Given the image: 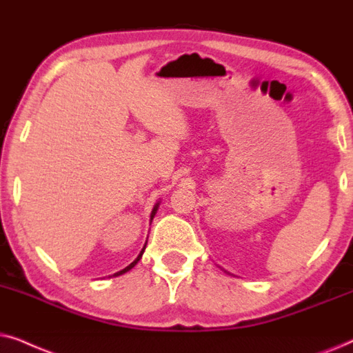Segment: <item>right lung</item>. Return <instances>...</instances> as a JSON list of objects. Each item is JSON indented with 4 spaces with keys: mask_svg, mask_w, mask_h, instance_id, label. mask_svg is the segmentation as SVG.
Listing matches in <instances>:
<instances>
[{
    "mask_svg": "<svg viewBox=\"0 0 353 353\" xmlns=\"http://www.w3.org/2000/svg\"><path fill=\"white\" fill-rule=\"evenodd\" d=\"M158 206H159V203H157V205H154L153 206V211H152V219L154 218V214H157V210H158ZM143 250H145V247L142 248V252H140V255L137 256V258H135V260L132 261V263H130V265L129 266H125L124 268V270H122V271H117V272H114V274H112V276H119V274H124V272H128L129 270H132V268L135 266V265H137V263H139V260H140V258H142V255H143Z\"/></svg>",
    "mask_w": 353,
    "mask_h": 353,
    "instance_id": "obj_1",
    "label": "right lung"
}]
</instances>
